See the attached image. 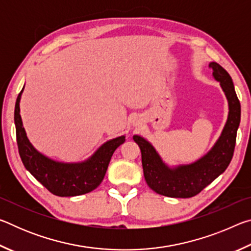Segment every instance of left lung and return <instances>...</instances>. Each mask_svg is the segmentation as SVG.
<instances>
[{
    "label": "left lung",
    "mask_w": 251,
    "mask_h": 251,
    "mask_svg": "<svg viewBox=\"0 0 251 251\" xmlns=\"http://www.w3.org/2000/svg\"><path fill=\"white\" fill-rule=\"evenodd\" d=\"M209 67L212 70V76L220 83L227 97L229 112L222 135L205 156L192 164L169 167L150 142L138 135L133 137L141 148L143 171L147 185L163 196L174 198L196 196L226 171L231 161L240 124V101L228 72L216 62H211Z\"/></svg>",
    "instance_id": "1"
}]
</instances>
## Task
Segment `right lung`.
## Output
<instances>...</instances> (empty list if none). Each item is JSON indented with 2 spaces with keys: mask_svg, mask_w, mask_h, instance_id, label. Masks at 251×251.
<instances>
[{
  "mask_svg": "<svg viewBox=\"0 0 251 251\" xmlns=\"http://www.w3.org/2000/svg\"><path fill=\"white\" fill-rule=\"evenodd\" d=\"M24 87L16 99L14 123L19 152L25 168L53 195L59 197L79 196L100 186L116 148L125 142L120 136L104 143L90 158L80 163H61L37 151L29 143L20 115V100Z\"/></svg>",
  "mask_w": 251,
  "mask_h": 251,
  "instance_id": "1",
  "label": "right lung"
}]
</instances>
